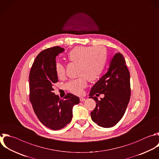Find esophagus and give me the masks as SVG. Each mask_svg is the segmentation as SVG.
Masks as SVG:
<instances>
[{
  "mask_svg": "<svg viewBox=\"0 0 159 159\" xmlns=\"http://www.w3.org/2000/svg\"><path fill=\"white\" fill-rule=\"evenodd\" d=\"M80 100L81 102H83V101H84L86 100V99L84 98H80Z\"/></svg>",
  "mask_w": 159,
  "mask_h": 159,
  "instance_id": "34e87169",
  "label": "esophagus"
}]
</instances>
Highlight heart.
Listing matches in <instances>:
<instances>
[{"instance_id":"heart-1","label":"heart","mask_w":159,"mask_h":159,"mask_svg":"<svg viewBox=\"0 0 159 159\" xmlns=\"http://www.w3.org/2000/svg\"><path fill=\"white\" fill-rule=\"evenodd\" d=\"M67 57L71 63L79 65L78 74L81 76L68 82L66 89L73 94L80 95L87 86L88 79L95 81L102 73L107 61L106 50L102 46H78L73 48ZM55 71L58 77L62 78L65 76V66L62 63H56Z\"/></svg>"}]
</instances>
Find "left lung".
<instances>
[{
    "instance_id": "obj_1",
    "label": "left lung",
    "mask_w": 159,
    "mask_h": 159,
    "mask_svg": "<svg viewBox=\"0 0 159 159\" xmlns=\"http://www.w3.org/2000/svg\"><path fill=\"white\" fill-rule=\"evenodd\" d=\"M99 93L105 97L98 100L94 96ZM89 96L96 104L91 112V119L98 125L111 127L121 119L130 97V73L121 53L114 56L107 72L93 86Z\"/></svg>"
}]
</instances>
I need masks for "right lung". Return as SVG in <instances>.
I'll use <instances>...</instances> for the list:
<instances>
[{
    "mask_svg": "<svg viewBox=\"0 0 159 159\" xmlns=\"http://www.w3.org/2000/svg\"><path fill=\"white\" fill-rule=\"evenodd\" d=\"M64 48L53 47L42 51L36 57L29 75L30 101L40 121L52 130H59L69 124L73 107L80 102L78 97L68 93L60 99L53 93L58 81L55 71L56 57Z\"/></svg>",
    "mask_w": 159,
    "mask_h": 159,
    "instance_id": "1",
    "label": "right lung"
}]
</instances>
